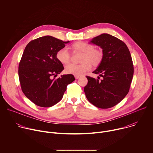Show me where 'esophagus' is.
Masks as SVG:
<instances>
[{
	"instance_id": "obj_1",
	"label": "esophagus",
	"mask_w": 153,
	"mask_h": 153,
	"mask_svg": "<svg viewBox=\"0 0 153 153\" xmlns=\"http://www.w3.org/2000/svg\"><path fill=\"white\" fill-rule=\"evenodd\" d=\"M74 77L76 79H78L80 77V76H74Z\"/></svg>"
}]
</instances>
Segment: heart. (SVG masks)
Listing matches in <instances>:
<instances>
[{"mask_svg":"<svg viewBox=\"0 0 153 153\" xmlns=\"http://www.w3.org/2000/svg\"><path fill=\"white\" fill-rule=\"evenodd\" d=\"M95 47L85 42H77L73 45L74 51L82 53L80 64L69 63L65 67V71L68 74L80 76L91 68V64L94 67H98L103 59V52L102 50L94 48ZM56 59L63 64L68 63L70 61L71 56L66 47L60 48L56 54Z\"/></svg>","mask_w":153,"mask_h":153,"instance_id":"heart-1","label":"heart"}]
</instances>
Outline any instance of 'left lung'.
<instances>
[{"instance_id":"1","label":"left lung","mask_w":153,"mask_h":153,"mask_svg":"<svg viewBox=\"0 0 153 153\" xmlns=\"http://www.w3.org/2000/svg\"><path fill=\"white\" fill-rule=\"evenodd\" d=\"M91 43L99 46L103 52V59L93 73L102 77L96 79L90 76L84 92L88 101L95 106L111 108L128 93L131 83L134 67L131 56L125 43L108 34L94 37Z\"/></svg>"}]
</instances>
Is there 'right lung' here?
Here are the masks:
<instances>
[{"label":"right lung","instance_id":"add662e5","mask_svg":"<svg viewBox=\"0 0 153 153\" xmlns=\"http://www.w3.org/2000/svg\"><path fill=\"white\" fill-rule=\"evenodd\" d=\"M68 42L45 36L26 46L19 65V77L24 94L35 105L45 108L54 105L62 99L67 85L75 80L73 74L53 79L64 69L56 54Z\"/></svg>","mask_w":153,"mask_h":153}]
</instances>
